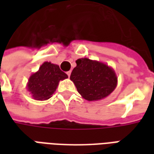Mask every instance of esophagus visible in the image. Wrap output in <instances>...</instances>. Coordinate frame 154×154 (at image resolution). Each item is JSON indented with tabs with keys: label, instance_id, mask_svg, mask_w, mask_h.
I'll list each match as a JSON object with an SVG mask.
<instances>
[{
	"label": "esophagus",
	"instance_id": "esophagus-1",
	"mask_svg": "<svg viewBox=\"0 0 154 154\" xmlns=\"http://www.w3.org/2000/svg\"><path fill=\"white\" fill-rule=\"evenodd\" d=\"M67 76H68V77H70V75H71V71H69V72H67Z\"/></svg>",
	"mask_w": 154,
	"mask_h": 154
}]
</instances>
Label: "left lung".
I'll use <instances>...</instances> for the list:
<instances>
[{"label":"left lung","instance_id":"8db88e82","mask_svg":"<svg viewBox=\"0 0 154 154\" xmlns=\"http://www.w3.org/2000/svg\"><path fill=\"white\" fill-rule=\"evenodd\" d=\"M76 63L70 79L85 100L94 101L104 99L117 87L116 72L107 64L87 57L77 59Z\"/></svg>","mask_w":154,"mask_h":154}]
</instances>
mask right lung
I'll return each mask as SVG.
<instances>
[{"label":"right lung","instance_id":"right-lung-1","mask_svg":"<svg viewBox=\"0 0 154 154\" xmlns=\"http://www.w3.org/2000/svg\"><path fill=\"white\" fill-rule=\"evenodd\" d=\"M67 77V74L61 71L58 65L44 62L39 69L29 77L26 87L33 99L46 100L52 97L59 82Z\"/></svg>","mask_w":154,"mask_h":154}]
</instances>
